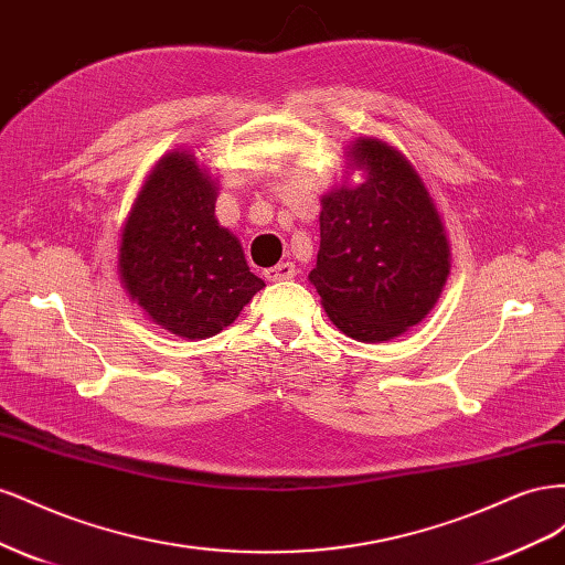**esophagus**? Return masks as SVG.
I'll return each instance as SVG.
<instances>
[{
    "label": "esophagus",
    "mask_w": 565,
    "mask_h": 565,
    "mask_svg": "<svg viewBox=\"0 0 565 565\" xmlns=\"http://www.w3.org/2000/svg\"><path fill=\"white\" fill-rule=\"evenodd\" d=\"M295 264H289V262H282V264H278V266H273V268H268L264 276H266V280H270V282H278V280H289V278H295Z\"/></svg>",
    "instance_id": "1"
}]
</instances>
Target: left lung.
<instances>
[{
  "mask_svg": "<svg viewBox=\"0 0 565 565\" xmlns=\"http://www.w3.org/2000/svg\"><path fill=\"white\" fill-rule=\"evenodd\" d=\"M347 158V169H363L365 181L322 195L309 280L341 332L374 344L434 309L450 273V247L429 191L401 150L363 136Z\"/></svg>",
  "mask_w": 565,
  "mask_h": 565,
  "instance_id": "8db88e82",
  "label": "left lung"
}]
</instances>
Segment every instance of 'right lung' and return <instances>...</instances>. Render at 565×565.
<instances>
[{"mask_svg": "<svg viewBox=\"0 0 565 565\" xmlns=\"http://www.w3.org/2000/svg\"><path fill=\"white\" fill-rule=\"evenodd\" d=\"M216 183L191 150L152 167L127 216L119 278L162 330L185 339L218 334L264 287L241 241L214 216Z\"/></svg>", "mask_w": 565, "mask_h": 565, "instance_id": "1", "label": "right lung"}]
</instances>
